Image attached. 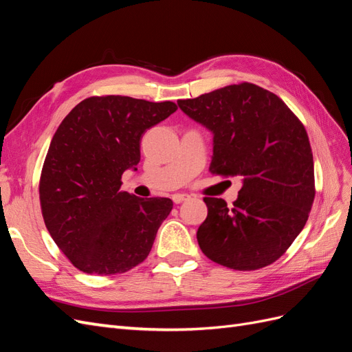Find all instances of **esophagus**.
<instances>
[{"mask_svg": "<svg viewBox=\"0 0 352 352\" xmlns=\"http://www.w3.org/2000/svg\"><path fill=\"white\" fill-rule=\"evenodd\" d=\"M189 198L190 197L188 194H176V195H173V202H175V204H180V202L188 201Z\"/></svg>", "mask_w": 352, "mask_h": 352, "instance_id": "34e87169", "label": "esophagus"}]
</instances>
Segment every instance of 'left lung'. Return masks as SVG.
I'll list each match as a JSON object with an SVG mask.
<instances>
[{"mask_svg": "<svg viewBox=\"0 0 352 352\" xmlns=\"http://www.w3.org/2000/svg\"><path fill=\"white\" fill-rule=\"evenodd\" d=\"M190 119L214 133L210 172L241 176L232 207L206 197L201 251L233 270H257L291 247L316 195L314 162L301 120L273 92L250 82L179 100Z\"/></svg>", "mask_w": 352, "mask_h": 352, "instance_id": "8db88e82", "label": "left lung"}]
</instances>
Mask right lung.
<instances>
[{
  "instance_id": "right-lung-1",
  "label": "right lung",
  "mask_w": 352,
  "mask_h": 352,
  "mask_svg": "<svg viewBox=\"0 0 352 352\" xmlns=\"http://www.w3.org/2000/svg\"><path fill=\"white\" fill-rule=\"evenodd\" d=\"M177 110L123 95L80 101L52 136L39 179L42 217L74 267L89 274L124 273L150 254L170 198H136L122 190L136 170L140 141Z\"/></svg>"
}]
</instances>
